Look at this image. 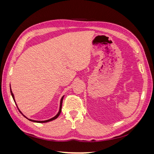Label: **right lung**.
I'll return each instance as SVG.
<instances>
[{
  "mask_svg": "<svg viewBox=\"0 0 154 154\" xmlns=\"http://www.w3.org/2000/svg\"><path fill=\"white\" fill-rule=\"evenodd\" d=\"M10 92H11V96H12V97H13V100H14V101H15V104H16V105H17V108H18V110L20 111V112L22 114V116H24V117L26 118V119H27L28 120H29V121H31V122H35V123H47V122H51V121H53V120H54V119H57L58 116H59V115L60 114V113H61V111H62V101H63V97H64V96H63L62 97V98H61V100H60V109H59V111H58V112L57 113V114L55 116H54L53 118H51V119H47V120H44V121H37V120H33V119H29L28 118H27L26 116L23 114L22 112L20 111V110L19 109V108H18V105H17V103H16V101H15V96H14V94H13V92H12V91H11V85H10Z\"/></svg>",
  "mask_w": 154,
  "mask_h": 154,
  "instance_id": "add662e5",
  "label": "right lung"
}]
</instances>
